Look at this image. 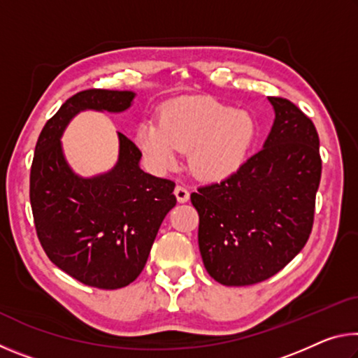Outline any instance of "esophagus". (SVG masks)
Instances as JSON below:
<instances>
[{
    "label": "esophagus",
    "instance_id": "34e87169",
    "mask_svg": "<svg viewBox=\"0 0 358 358\" xmlns=\"http://www.w3.org/2000/svg\"><path fill=\"white\" fill-rule=\"evenodd\" d=\"M175 197H177V201L180 203H185L189 201V191H187L185 186H177L175 187Z\"/></svg>",
    "mask_w": 358,
    "mask_h": 358
}]
</instances>
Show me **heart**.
I'll list each match as a JSON object with an SVG mask.
<instances>
[{"label":"heart","instance_id":"1","mask_svg":"<svg viewBox=\"0 0 358 358\" xmlns=\"http://www.w3.org/2000/svg\"><path fill=\"white\" fill-rule=\"evenodd\" d=\"M256 136V123L245 110L215 99H180L164 107L159 123L138 126L136 142L157 169L177 166L181 151L197 178L222 181L240 171Z\"/></svg>","mask_w":358,"mask_h":358}]
</instances>
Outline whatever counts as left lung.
<instances>
[{"instance_id":"obj_1","label":"left lung","mask_w":358,"mask_h":358,"mask_svg":"<svg viewBox=\"0 0 358 358\" xmlns=\"http://www.w3.org/2000/svg\"><path fill=\"white\" fill-rule=\"evenodd\" d=\"M273 126L237 173L199 187V250L224 286H250L284 268L310 238L322 162L313 121L287 99L268 98Z\"/></svg>"}]
</instances>
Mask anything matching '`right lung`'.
I'll return each mask as SVG.
<instances>
[{"label": "right lung", "mask_w": 358, "mask_h": 358, "mask_svg": "<svg viewBox=\"0 0 358 358\" xmlns=\"http://www.w3.org/2000/svg\"><path fill=\"white\" fill-rule=\"evenodd\" d=\"M134 92L87 90L47 121L29 177L36 232L48 259L87 286L120 289L142 273L166 215L177 205L175 183L143 172L141 150L121 132L110 171L82 177L66 159L62 137L80 112H126Z\"/></svg>", "instance_id": "obj_1"}]
</instances>
